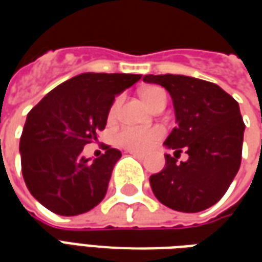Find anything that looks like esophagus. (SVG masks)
I'll list each match as a JSON object with an SVG mask.
<instances>
[{
	"label": "esophagus",
	"instance_id": "34e87169",
	"mask_svg": "<svg viewBox=\"0 0 262 262\" xmlns=\"http://www.w3.org/2000/svg\"><path fill=\"white\" fill-rule=\"evenodd\" d=\"M129 154H132L133 157H136V159H139V160H143V159H144V154L137 153V151H129Z\"/></svg>",
	"mask_w": 262,
	"mask_h": 262
}]
</instances>
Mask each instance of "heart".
<instances>
[{
	"label": "heart",
	"instance_id": "b5f03b06",
	"mask_svg": "<svg viewBox=\"0 0 262 262\" xmlns=\"http://www.w3.org/2000/svg\"><path fill=\"white\" fill-rule=\"evenodd\" d=\"M142 99L144 103L154 109L160 102L167 101V94L163 88L160 86H147L144 88L142 92ZM119 108V98H116L112 103V106L109 109V118H114ZM163 136V132L159 127H153V129H139V127H130L126 126L122 127L118 135H116V143L120 147L130 150V151H139V153H144L153 144L159 142L160 137Z\"/></svg>",
	"mask_w": 262,
	"mask_h": 262
}]
</instances>
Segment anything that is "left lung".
Segmentation results:
<instances>
[{"mask_svg":"<svg viewBox=\"0 0 262 262\" xmlns=\"http://www.w3.org/2000/svg\"><path fill=\"white\" fill-rule=\"evenodd\" d=\"M164 86L172 98L177 126L164 144L165 167L150 177L153 193L168 208L195 213L219 202L242 163L243 122L238 103L219 85L187 75L143 77ZM182 148L190 159L178 162Z\"/></svg>","mask_w":262,"mask_h":262,"instance_id":"obj_1","label":"left lung"}]
</instances>
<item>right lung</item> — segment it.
<instances>
[{
    "mask_svg": "<svg viewBox=\"0 0 262 262\" xmlns=\"http://www.w3.org/2000/svg\"><path fill=\"white\" fill-rule=\"evenodd\" d=\"M140 78V74L82 73L31 109L19 142L22 176L45 208L75 216L102 201L122 153L105 146V153L91 160L82 150L105 129L115 97Z\"/></svg>",
    "mask_w": 262,
    "mask_h": 262,
    "instance_id": "1",
    "label": "right lung"
}]
</instances>
